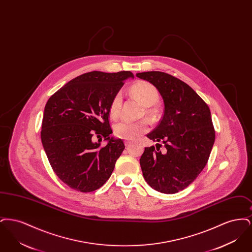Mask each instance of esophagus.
<instances>
[{
  "label": "esophagus",
  "mask_w": 252,
  "mask_h": 252,
  "mask_svg": "<svg viewBox=\"0 0 252 252\" xmlns=\"http://www.w3.org/2000/svg\"><path fill=\"white\" fill-rule=\"evenodd\" d=\"M125 144H126V145H128V144H130V141L127 140V139H126V140H125Z\"/></svg>",
  "instance_id": "esophagus-1"
}]
</instances>
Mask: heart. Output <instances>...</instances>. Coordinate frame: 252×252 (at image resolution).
Returning <instances> with one entry per match:
<instances>
[{
  "label": "heart",
  "instance_id": "b5f03b06",
  "mask_svg": "<svg viewBox=\"0 0 252 252\" xmlns=\"http://www.w3.org/2000/svg\"><path fill=\"white\" fill-rule=\"evenodd\" d=\"M130 94L134 96L137 100H139L145 107H150L155 105L159 97L156 88L145 82H139L132 86L130 89ZM122 102H123V99L120 94L115 96V98L113 99L110 106V111H109L112 119H117L120 116ZM146 114L149 118H153L155 116V110L152 108H147ZM146 126L147 125L144 121L132 122V121L124 120L117 123L114 126V131L122 138L133 139L138 134L145 131Z\"/></svg>",
  "mask_w": 252,
  "mask_h": 252
}]
</instances>
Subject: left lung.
<instances>
[{
	"label": "left lung",
	"mask_w": 252,
	"mask_h": 252,
	"mask_svg": "<svg viewBox=\"0 0 252 252\" xmlns=\"http://www.w3.org/2000/svg\"><path fill=\"white\" fill-rule=\"evenodd\" d=\"M136 76L156 87L164 104L163 116L147 137L162 141L165 152L145 147L140 158L144 179L158 192L175 193L189 186L207 164L216 139L211 111L189 85L162 72Z\"/></svg>",
	"instance_id": "8db88e82"
}]
</instances>
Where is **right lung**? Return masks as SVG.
Listing matches in <instances>:
<instances>
[{"mask_svg":"<svg viewBox=\"0 0 252 252\" xmlns=\"http://www.w3.org/2000/svg\"><path fill=\"white\" fill-rule=\"evenodd\" d=\"M130 72H87L49 98L43 112L41 143L57 176L72 189L93 192L109 179L125 149L111 137L110 106ZM103 135L106 145L95 142Z\"/></svg>","mask_w":252,"mask_h":252,"instance_id":"1","label":"right lung"}]
</instances>
